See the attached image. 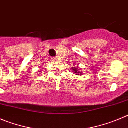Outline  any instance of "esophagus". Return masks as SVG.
I'll use <instances>...</instances> for the list:
<instances>
[{"label":"esophagus","mask_w":128,"mask_h":128,"mask_svg":"<svg viewBox=\"0 0 128 128\" xmlns=\"http://www.w3.org/2000/svg\"><path fill=\"white\" fill-rule=\"evenodd\" d=\"M54 61H58V58H54Z\"/></svg>","instance_id":"34e87169"}]
</instances>
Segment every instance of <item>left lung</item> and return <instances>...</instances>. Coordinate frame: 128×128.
I'll use <instances>...</instances> for the list:
<instances>
[{"mask_svg":"<svg viewBox=\"0 0 128 128\" xmlns=\"http://www.w3.org/2000/svg\"><path fill=\"white\" fill-rule=\"evenodd\" d=\"M73 65L74 67H72V72H74V74L78 75V76H81V75H82V71H79L78 66L75 67L76 64H73Z\"/></svg>","mask_w":128,"mask_h":128,"instance_id":"left-lung-1","label":"left lung"}]
</instances>
